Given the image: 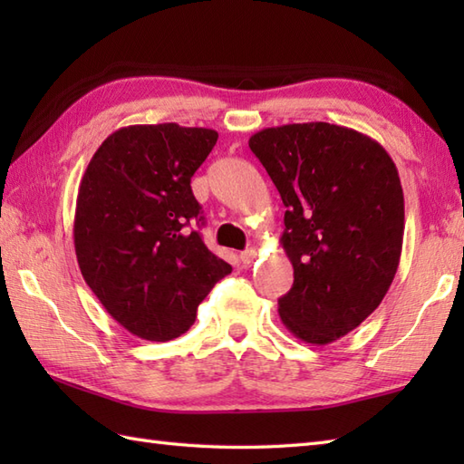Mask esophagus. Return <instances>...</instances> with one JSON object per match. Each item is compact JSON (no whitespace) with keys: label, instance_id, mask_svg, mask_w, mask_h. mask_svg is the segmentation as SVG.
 I'll return each mask as SVG.
<instances>
[{"label":"esophagus","instance_id":"1","mask_svg":"<svg viewBox=\"0 0 464 464\" xmlns=\"http://www.w3.org/2000/svg\"><path fill=\"white\" fill-rule=\"evenodd\" d=\"M239 259H241V263H243V265H251L255 259H257V251H255V249L243 251V253L239 255Z\"/></svg>","mask_w":464,"mask_h":464}]
</instances>
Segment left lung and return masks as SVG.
Masks as SVG:
<instances>
[{
    "label": "left lung",
    "instance_id": "8db88e82",
    "mask_svg": "<svg viewBox=\"0 0 464 464\" xmlns=\"http://www.w3.org/2000/svg\"><path fill=\"white\" fill-rule=\"evenodd\" d=\"M249 147L287 207L281 245L295 281L281 321L304 343L329 344L395 279L405 233L397 167L371 137L323 121L267 127Z\"/></svg>",
    "mask_w": 464,
    "mask_h": 464
}]
</instances>
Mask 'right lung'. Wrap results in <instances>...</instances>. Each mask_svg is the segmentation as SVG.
<instances>
[{
  "mask_svg": "<svg viewBox=\"0 0 464 464\" xmlns=\"http://www.w3.org/2000/svg\"><path fill=\"white\" fill-rule=\"evenodd\" d=\"M217 131L177 123L130 125L100 145L77 193L73 243L85 283L123 329L171 341L231 265L195 229L191 177Z\"/></svg>",
  "mask_w": 464,
  "mask_h": 464,
  "instance_id": "1",
  "label": "right lung"
}]
</instances>
